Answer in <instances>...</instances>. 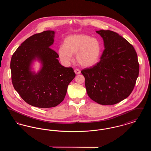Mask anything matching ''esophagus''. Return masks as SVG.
<instances>
[{
	"instance_id": "1",
	"label": "esophagus",
	"mask_w": 151,
	"mask_h": 151,
	"mask_svg": "<svg viewBox=\"0 0 151 151\" xmlns=\"http://www.w3.org/2000/svg\"><path fill=\"white\" fill-rule=\"evenodd\" d=\"M74 72L76 74V75H79L80 74L81 72H80V71L79 70V69H75V70H74Z\"/></svg>"
}]
</instances>
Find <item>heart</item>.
<instances>
[{
	"instance_id": "obj_1",
	"label": "heart",
	"mask_w": 151,
	"mask_h": 151,
	"mask_svg": "<svg viewBox=\"0 0 151 151\" xmlns=\"http://www.w3.org/2000/svg\"><path fill=\"white\" fill-rule=\"evenodd\" d=\"M102 47L100 41L91 36L73 35L65 38L64 46L58 49L60 60L69 64L73 60L72 55H75L78 63L84 67H90L97 63L101 54Z\"/></svg>"
}]
</instances>
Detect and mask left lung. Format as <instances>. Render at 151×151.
I'll return each mask as SVG.
<instances>
[{
  "label": "left lung",
  "instance_id": "1",
  "mask_svg": "<svg viewBox=\"0 0 151 151\" xmlns=\"http://www.w3.org/2000/svg\"><path fill=\"white\" fill-rule=\"evenodd\" d=\"M96 33L102 38L105 47L100 61L81 72L91 99L103 105H114L129 97L135 86L139 72L137 52L113 31Z\"/></svg>",
  "mask_w": 151,
  "mask_h": 151
}]
</instances>
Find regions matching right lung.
<instances>
[{
	"mask_svg": "<svg viewBox=\"0 0 151 151\" xmlns=\"http://www.w3.org/2000/svg\"><path fill=\"white\" fill-rule=\"evenodd\" d=\"M54 37L53 30L30 36L15 51L11 60L14 89L27 103L37 108H52L61 103L76 75L72 67L60 64L58 54L51 49ZM36 60L42 65L37 73L31 67Z\"/></svg>",
	"mask_w": 151,
	"mask_h": 151,
	"instance_id": "1",
	"label": "right lung"
}]
</instances>
